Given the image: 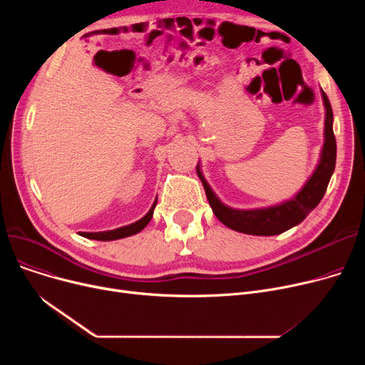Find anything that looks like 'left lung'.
I'll return each instance as SVG.
<instances>
[{
  "mask_svg": "<svg viewBox=\"0 0 365 365\" xmlns=\"http://www.w3.org/2000/svg\"><path fill=\"white\" fill-rule=\"evenodd\" d=\"M321 96L325 108L324 145L321 149V157L317 168L312 173V176L306 180L303 187L292 200H287L277 205L252 210L227 207L213 192V189L210 187L205 178L202 176L201 165L197 164V173L205 189L208 204L212 205L213 213L225 226L234 229L237 232L248 235H278L303 222V219L319 204L325 190H327L329 182L336 167V138L333 133V109L327 94L322 90Z\"/></svg>",
  "mask_w": 365,
  "mask_h": 365,
  "instance_id": "1",
  "label": "left lung"
}]
</instances>
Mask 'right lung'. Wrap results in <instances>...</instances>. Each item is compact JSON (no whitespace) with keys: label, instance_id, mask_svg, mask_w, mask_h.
Segmentation results:
<instances>
[{"label":"right lung","instance_id":"add662e5","mask_svg":"<svg viewBox=\"0 0 365 365\" xmlns=\"http://www.w3.org/2000/svg\"><path fill=\"white\" fill-rule=\"evenodd\" d=\"M157 205V200L153 201L152 207L149 208V212L138 222H134L127 226H121L117 229H112V231H105V232H80L81 237L88 238V240H98V241H113V240H121L125 237H131L134 234H139L142 229L146 227V225L150 222L153 216V208Z\"/></svg>","mask_w":365,"mask_h":365}]
</instances>
